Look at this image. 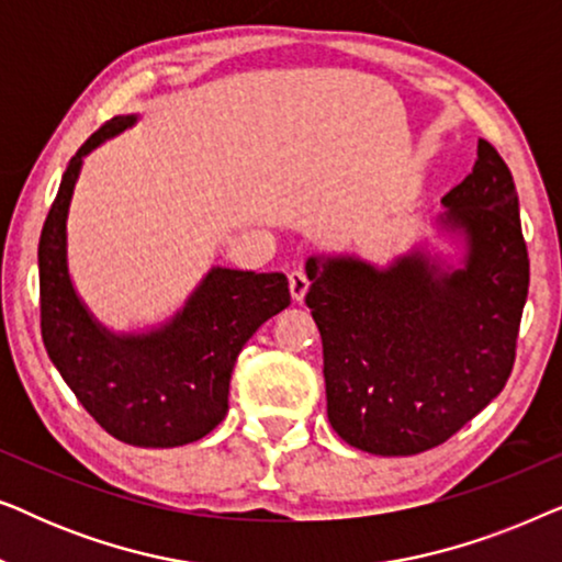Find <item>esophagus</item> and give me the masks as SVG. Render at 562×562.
I'll use <instances>...</instances> for the list:
<instances>
[{"instance_id": "1", "label": "esophagus", "mask_w": 562, "mask_h": 562, "mask_svg": "<svg viewBox=\"0 0 562 562\" xmlns=\"http://www.w3.org/2000/svg\"><path fill=\"white\" fill-rule=\"evenodd\" d=\"M289 289H291V299L294 302H304L306 291H310V279H306L304 271H291L289 273Z\"/></svg>"}]
</instances>
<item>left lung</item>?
Here are the masks:
<instances>
[{"mask_svg": "<svg viewBox=\"0 0 562 562\" xmlns=\"http://www.w3.org/2000/svg\"><path fill=\"white\" fill-rule=\"evenodd\" d=\"M442 204L440 225L465 237L456 271L425 252L383 271L358 258L306 260L329 425L375 456L450 440L502 394L517 358L529 258L512 171L488 140Z\"/></svg>", "mask_w": 562, "mask_h": 562, "instance_id": "8db88e82", "label": "left lung"}]
</instances>
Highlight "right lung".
I'll use <instances>...</instances> for the list:
<instances>
[{"instance_id":"right-lung-1","label":"right lung","mask_w":562,"mask_h":562,"mask_svg":"<svg viewBox=\"0 0 562 562\" xmlns=\"http://www.w3.org/2000/svg\"><path fill=\"white\" fill-rule=\"evenodd\" d=\"M135 122L112 117L81 145L45 217L41 333L83 409L120 442L176 448L202 440L227 414L235 360L252 333L291 304L283 273L212 268L187 306L160 329L112 335L79 302L66 266V217L83 156Z\"/></svg>"}]
</instances>
